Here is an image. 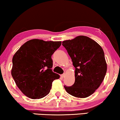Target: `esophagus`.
<instances>
[{"instance_id":"1","label":"esophagus","mask_w":120,"mask_h":120,"mask_svg":"<svg viewBox=\"0 0 120 120\" xmlns=\"http://www.w3.org/2000/svg\"><path fill=\"white\" fill-rule=\"evenodd\" d=\"M64 76H65V74H63L60 75V77H61V78H63Z\"/></svg>"}]
</instances>
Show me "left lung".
<instances>
[{
	"label": "left lung",
	"instance_id": "8db88e82",
	"mask_svg": "<svg viewBox=\"0 0 120 120\" xmlns=\"http://www.w3.org/2000/svg\"><path fill=\"white\" fill-rule=\"evenodd\" d=\"M62 45L71 57L75 67V82L64 86L69 94L78 98L91 96L100 86L105 76L107 65L101 46L86 36L63 41Z\"/></svg>",
	"mask_w": 120,
	"mask_h": 120
}]
</instances>
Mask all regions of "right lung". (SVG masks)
I'll return each mask as SVG.
<instances>
[{"mask_svg": "<svg viewBox=\"0 0 120 120\" xmlns=\"http://www.w3.org/2000/svg\"><path fill=\"white\" fill-rule=\"evenodd\" d=\"M61 41L32 39L25 42L12 58L11 75L21 91L31 99H40L50 93L54 80L52 55Z\"/></svg>", "mask_w": 120, "mask_h": 120, "instance_id": "1", "label": "right lung"}]
</instances>
